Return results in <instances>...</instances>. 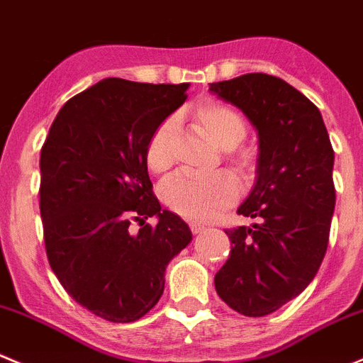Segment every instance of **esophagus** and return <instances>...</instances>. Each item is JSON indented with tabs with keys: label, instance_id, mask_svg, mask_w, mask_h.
<instances>
[{
	"label": "esophagus",
	"instance_id": "esophagus-1",
	"mask_svg": "<svg viewBox=\"0 0 363 363\" xmlns=\"http://www.w3.org/2000/svg\"><path fill=\"white\" fill-rule=\"evenodd\" d=\"M189 226H191V230H192V233H201L203 230H205V224L203 223H198V220H192L191 224H189Z\"/></svg>",
	"mask_w": 363,
	"mask_h": 363
}]
</instances>
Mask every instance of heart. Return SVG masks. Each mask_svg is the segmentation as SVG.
Listing matches in <instances>:
<instances>
[{
  "label": "heart",
  "instance_id": "1",
  "mask_svg": "<svg viewBox=\"0 0 363 363\" xmlns=\"http://www.w3.org/2000/svg\"><path fill=\"white\" fill-rule=\"evenodd\" d=\"M196 121L203 132L220 147L235 150L246 139L247 128L233 108L220 103H205L196 110ZM172 132L174 119H165L150 135L144 151L146 165L153 172H164L172 164ZM228 162L239 172L253 171V155L237 151L228 155ZM239 196V184L230 172L192 174L176 172L162 187V198L172 212L194 220H210L233 205Z\"/></svg>",
  "mask_w": 363,
  "mask_h": 363
}]
</instances>
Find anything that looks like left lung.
<instances>
[{
	"mask_svg": "<svg viewBox=\"0 0 363 363\" xmlns=\"http://www.w3.org/2000/svg\"><path fill=\"white\" fill-rule=\"evenodd\" d=\"M208 91L239 106L260 140L257 184L237 210L257 223L224 230L231 251L213 283L230 308L264 317L301 294L323 264L335 208L333 147L319 108L281 78L250 72Z\"/></svg>",
	"mask_w": 363,
	"mask_h": 363,
	"instance_id": "left-lung-1",
	"label": "left lung"
}]
</instances>
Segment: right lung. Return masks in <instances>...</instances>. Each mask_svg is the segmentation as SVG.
Returning <instances> with one entry per match:
<instances>
[{"instance_id":"right-lung-1","label":"right lung","mask_w":363,"mask_h":363,"mask_svg":"<svg viewBox=\"0 0 363 363\" xmlns=\"http://www.w3.org/2000/svg\"><path fill=\"white\" fill-rule=\"evenodd\" d=\"M187 89L106 78L62 106L40 150L48 260L67 294L110 323L146 315L164 292L169 260L192 240L187 223L162 210L144 158ZM153 215L157 227L145 223Z\"/></svg>"}]
</instances>
